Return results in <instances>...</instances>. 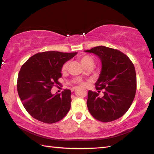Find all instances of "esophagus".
Returning <instances> with one entry per match:
<instances>
[{
    "label": "esophagus",
    "instance_id": "1",
    "mask_svg": "<svg viewBox=\"0 0 154 154\" xmlns=\"http://www.w3.org/2000/svg\"><path fill=\"white\" fill-rule=\"evenodd\" d=\"M77 88V87H73V88H72L71 89V91H74V90L75 89H76Z\"/></svg>",
    "mask_w": 154,
    "mask_h": 154
}]
</instances>
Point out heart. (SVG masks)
<instances>
[{"mask_svg":"<svg viewBox=\"0 0 154 154\" xmlns=\"http://www.w3.org/2000/svg\"><path fill=\"white\" fill-rule=\"evenodd\" d=\"M79 59L80 62L81 63L84 67H86L87 66L91 65L93 66V64H94V62H93V59H92L91 57H90L89 55H81L79 57ZM68 66H69V62L67 61L65 62L64 64L63 65L62 67H61V72L62 73H65L67 71V69H68ZM74 82L76 83H79L81 84V85H85V82L82 80V79H81L80 77H77L74 79Z\"/></svg>","mask_w":154,"mask_h":154,"instance_id":"obj_1","label":"heart"}]
</instances>
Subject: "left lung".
Listing matches in <instances>:
<instances>
[{
    "instance_id": "1",
    "label": "left lung",
    "mask_w": 154,
    "mask_h": 154,
    "mask_svg": "<svg viewBox=\"0 0 154 154\" xmlns=\"http://www.w3.org/2000/svg\"><path fill=\"white\" fill-rule=\"evenodd\" d=\"M85 51L97 55L102 63L95 84L98 92L89 91L87 94L89 111L98 121L113 122L127 112L134 99L137 89L134 65L127 55L112 48L98 46ZM101 90L103 96L99 95Z\"/></svg>"
}]
</instances>
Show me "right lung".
<instances>
[{"instance_id":"add662e5","label":"right lung","mask_w":154,"mask_h":154,"mask_svg":"<svg viewBox=\"0 0 154 154\" xmlns=\"http://www.w3.org/2000/svg\"><path fill=\"white\" fill-rule=\"evenodd\" d=\"M76 54L55 51L38 53L22 65L17 91L24 107L33 118L54 123L67 115L71 108V90L64 89L55 95L51 90L60 83L63 65Z\"/></svg>"}]
</instances>
